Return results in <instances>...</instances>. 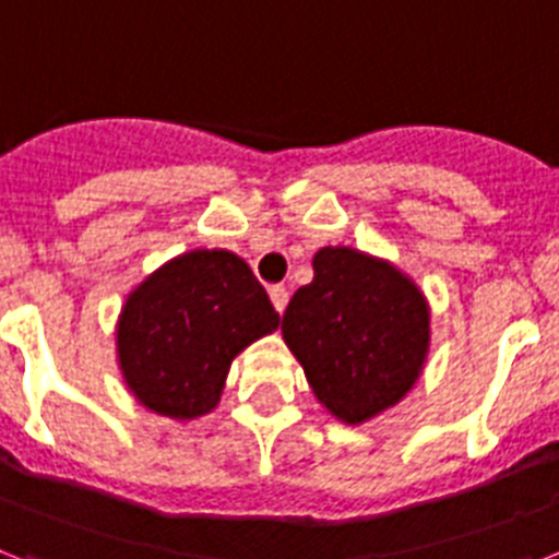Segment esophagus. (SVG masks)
<instances>
[{
	"mask_svg": "<svg viewBox=\"0 0 559 559\" xmlns=\"http://www.w3.org/2000/svg\"><path fill=\"white\" fill-rule=\"evenodd\" d=\"M270 298H272V307L278 309V312H284V309H287V301H289V293H287V287H272L270 289Z\"/></svg>",
	"mask_w": 559,
	"mask_h": 559,
	"instance_id": "esophagus-1",
	"label": "esophagus"
}]
</instances>
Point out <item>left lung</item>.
Masks as SVG:
<instances>
[{
	"instance_id": "left-lung-1",
	"label": "left lung",
	"mask_w": 559,
	"mask_h": 559,
	"mask_svg": "<svg viewBox=\"0 0 559 559\" xmlns=\"http://www.w3.org/2000/svg\"><path fill=\"white\" fill-rule=\"evenodd\" d=\"M281 335L318 403L367 424L406 397L429 355V301L406 272L355 247H321Z\"/></svg>"
}]
</instances>
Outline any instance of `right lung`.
<instances>
[{
  "label": "right lung",
  "mask_w": 559,
  "mask_h": 559,
  "mask_svg": "<svg viewBox=\"0 0 559 559\" xmlns=\"http://www.w3.org/2000/svg\"><path fill=\"white\" fill-rule=\"evenodd\" d=\"M281 316L243 258L190 250L150 272L116 323L121 378L144 409L192 420L222 401L229 364Z\"/></svg>",
  "instance_id": "add662e5"
}]
</instances>
